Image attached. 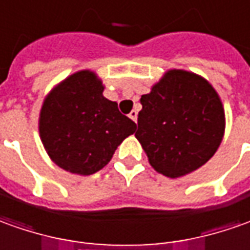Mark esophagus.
I'll use <instances>...</instances> for the list:
<instances>
[{"label":"esophagus","instance_id":"34e87169","mask_svg":"<svg viewBox=\"0 0 250 250\" xmlns=\"http://www.w3.org/2000/svg\"><path fill=\"white\" fill-rule=\"evenodd\" d=\"M128 116H130V119H132V120L137 123V119H138V111H137V109H132Z\"/></svg>","mask_w":250,"mask_h":250}]
</instances>
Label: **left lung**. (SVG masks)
I'll list each match as a JSON object with an SVG mask.
<instances>
[{"mask_svg": "<svg viewBox=\"0 0 250 250\" xmlns=\"http://www.w3.org/2000/svg\"><path fill=\"white\" fill-rule=\"evenodd\" d=\"M135 137L150 166L168 178L196 171L218 150L225 111L218 93L201 76L172 69L141 97Z\"/></svg>", "mask_w": 250, "mask_h": 250, "instance_id": "1", "label": "left lung"}]
</instances>
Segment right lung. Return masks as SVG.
<instances>
[{
  "instance_id": "add662e5",
  "label": "right lung",
  "mask_w": 250,
  "mask_h": 250,
  "mask_svg": "<svg viewBox=\"0 0 250 250\" xmlns=\"http://www.w3.org/2000/svg\"><path fill=\"white\" fill-rule=\"evenodd\" d=\"M104 86L90 71L67 78L42 105L40 134L50 159L72 174L104 168L137 125L103 96Z\"/></svg>"
}]
</instances>
